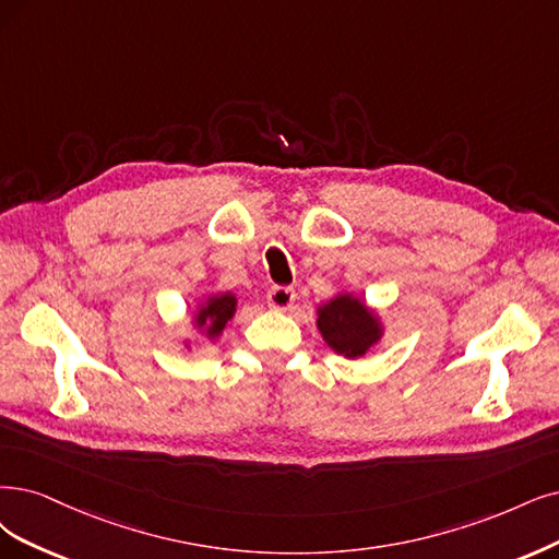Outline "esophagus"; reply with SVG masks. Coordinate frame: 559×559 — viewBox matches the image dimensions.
<instances>
[{"label":"esophagus","instance_id":"34e87169","mask_svg":"<svg viewBox=\"0 0 559 559\" xmlns=\"http://www.w3.org/2000/svg\"><path fill=\"white\" fill-rule=\"evenodd\" d=\"M295 290L293 287H283V285H274L272 290L266 293V301L272 308H276V311H287L295 304Z\"/></svg>","mask_w":559,"mask_h":559}]
</instances>
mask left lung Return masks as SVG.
I'll use <instances>...</instances> for the list:
<instances>
[{
	"instance_id": "left-lung-1",
	"label": "left lung",
	"mask_w": 559,
	"mask_h": 559,
	"mask_svg": "<svg viewBox=\"0 0 559 559\" xmlns=\"http://www.w3.org/2000/svg\"><path fill=\"white\" fill-rule=\"evenodd\" d=\"M318 329L324 343L347 359L364 357L382 338V322L355 295H336L318 308Z\"/></svg>"
}]
</instances>
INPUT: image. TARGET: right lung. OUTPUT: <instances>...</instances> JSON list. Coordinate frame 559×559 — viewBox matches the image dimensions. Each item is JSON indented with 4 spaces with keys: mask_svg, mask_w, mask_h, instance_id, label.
<instances>
[{
    "mask_svg": "<svg viewBox=\"0 0 559 559\" xmlns=\"http://www.w3.org/2000/svg\"><path fill=\"white\" fill-rule=\"evenodd\" d=\"M235 311H237V297L233 293L210 295L198 306L193 322L206 338L214 341L223 334L225 324L233 320Z\"/></svg>",
    "mask_w": 559,
    "mask_h": 559,
    "instance_id": "add662e5",
    "label": "right lung"
}]
</instances>
